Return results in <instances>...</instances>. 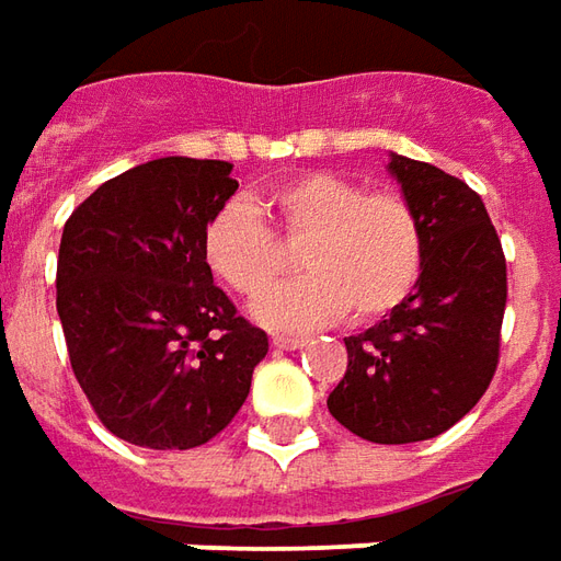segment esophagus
<instances>
[{
  "mask_svg": "<svg viewBox=\"0 0 561 561\" xmlns=\"http://www.w3.org/2000/svg\"><path fill=\"white\" fill-rule=\"evenodd\" d=\"M273 346L285 348V352H291V348L307 346V336H288V334H276L273 336Z\"/></svg>",
  "mask_w": 561,
  "mask_h": 561,
  "instance_id": "esophagus-1",
  "label": "esophagus"
}]
</instances>
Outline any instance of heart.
I'll return each mask as SVG.
<instances>
[{"mask_svg":"<svg viewBox=\"0 0 561 561\" xmlns=\"http://www.w3.org/2000/svg\"><path fill=\"white\" fill-rule=\"evenodd\" d=\"M300 242L307 276L285 282L254 304L270 328H319L352 309L358 321L389 316L410 300L425 270V225L416 206L391 191H370L336 172H300L270 187L257 206L221 203L203 227V261L230 291L254 297L276 279L279 242Z\"/></svg>","mask_w":561,"mask_h":561,"instance_id":"heart-1","label":"heart"}]
</instances>
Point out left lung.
<instances>
[{
    "label": "left lung",
    "instance_id": "8db88e82",
    "mask_svg": "<svg viewBox=\"0 0 561 561\" xmlns=\"http://www.w3.org/2000/svg\"><path fill=\"white\" fill-rule=\"evenodd\" d=\"M389 170L425 225V270L403 307L346 336V374L328 410L370 444H416L453 428L489 389L507 264L477 191L401 154H391Z\"/></svg>",
    "mask_w": 561,
    "mask_h": 561
}]
</instances>
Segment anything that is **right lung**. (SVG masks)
Masks as SVG:
<instances>
[{
    "label": "right lung",
    "mask_w": 561,
    "mask_h": 561,
    "mask_svg": "<svg viewBox=\"0 0 561 561\" xmlns=\"http://www.w3.org/2000/svg\"><path fill=\"white\" fill-rule=\"evenodd\" d=\"M227 160L121 172L62 227L57 312L93 413L145 449H194L230 425L267 355L203 261V227L237 194Z\"/></svg>",
    "instance_id": "right-lung-1"
}]
</instances>
